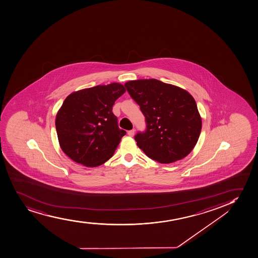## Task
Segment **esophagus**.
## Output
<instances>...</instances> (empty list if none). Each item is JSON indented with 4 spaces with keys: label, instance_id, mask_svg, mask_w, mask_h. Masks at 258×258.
I'll return each instance as SVG.
<instances>
[{
    "label": "esophagus",
    "instance_id": "esophagus-1",
    "mask_svg": "<svg viewBox=\"0 0 258 258\" xmlns=\"http://www.w3.org/2000/svg\"><path fill=\"white\" fill-rule=\"evenodd\" d=\"M135 132H136V131L135 130H131V131H127V135L130 136H134V135H135Z\"/></svg>",
    "mask_w": 258,
    "mask_h": 258
}]
</instances>
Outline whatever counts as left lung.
I'll return each mask as SVG.
<instances>
[{
  "instance_id": "obj_1",
  "label": "left lung",
  "mask_w": 258,
  "mask_h": 258,
  "mask_svg": "<svg viewBox=\"0 0 258 258\" xmlns=\"http://www.w3.org/2000/svg\"><path fill=\"white\" fill-rule=\"evenodd\" d=\"M124 86L146 117L147 131L135 136L137 146L162 164L185 158L202 131V117L190 93L156 79L127 81Z\"/></svg>"
}]
</instances>
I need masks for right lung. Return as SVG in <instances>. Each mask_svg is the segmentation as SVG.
Segmentation results:
<instances>
[{"mask_svg":"<svg viewBox=\"0 0 258 258\" xmlns=\"http://www.w3.org/2000/svg\"><path fill=\"white\" fill-rule=\"evenodd\" d=\"M125 91L115 82L68 96L55 116L58 142L64 154L87 167L99 166L112 157L126 135L118 127L112 106Z\"/></svg>","mask_w":258,"mask_h":258,"instance_id":"obj_1","label":"right lung"}]
</instances>
